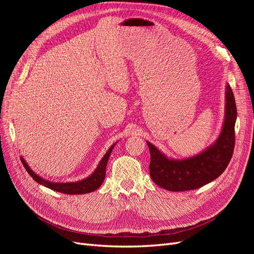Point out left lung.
<instances>
[{
    "instance_id": "obj_1",
    "label": "left lung",
    "mask_w": 254,
    "mask_h": 254,
    "mask_svg": "<svg viewBox=\"0 0 254 254\" xmlns=\"http://www.w3.org/2000/svg\"><path fill=\"white\" fill-rule=\"evenodd\" d=\"M225 98V120L217 140L198 155L186 159L168 158L155 145L146 142L150 151L149 174L159 187L172 191L196 190L225 172L233 155L237 117L234 94L229 83Z\"/></svg>"
}]
</instances>
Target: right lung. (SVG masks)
<instances>
[{
	"mask_svg": "<svg viewBox=\"0 0 254 254\" xmlns=\"http://www.w3.org/2000/svg\"><path fill=\"white\" fill-rule=\"evenodd\" d=\"M115 144L117 143H114L111 147L107 150L106 155L103 157L101 162L98 163L96 170L93 173H92L89 177H87L86 179L76 181V182H65V183L60 182L59 183V182H52L47 179H43L42 177L33 172L32 168H30L26 163L24 158L21 157V161L23 163V166H24L25 170L27 171V173L33 177V179L39 184H42V186H44L45 188H49L53 190H56V191H59V193H64V194H70V195L87 194V193H91V191L96 190L103 184L105 176H106V166H107V163H108L109 157L111 155V151L115 146Z\"/></svg>",
	"mask_w": 254,
	"mask_h": 254,
	"instance_id": "1",
	"label": "right lung"
}]
</instances>
